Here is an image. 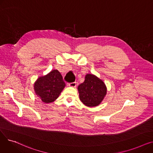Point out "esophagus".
Masks as SVG:
<instances>
[{
	"instance_id": "esophagus-1",
	"label": "esophagus",
	"mask_w": 153,
	"mask_h": 153,
	"mask_svg": "<svg viewBox=\"0 0 153 153\" xmlns=\"http://www.w3.org/2000/svg\"><path fill=\"white\" fill-rule=\"evenodd\" d=\"M69 85L70 87H75L76 86V82H72V83H70L69 84Z\"/></svg>"
}]
</instances>
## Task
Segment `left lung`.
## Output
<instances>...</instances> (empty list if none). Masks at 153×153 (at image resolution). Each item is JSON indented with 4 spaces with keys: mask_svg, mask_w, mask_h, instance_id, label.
<instances>
[{
    "mask_svg": "<svg viewBox=\"0 0 153 153\" xmlns=\"http://www.w3.org/2000/svg\"><path fill=\"white\" fill-rule=\"evenodd\" d=\"M79 98L87 107L99 105L107 94V87L104 82L94 74H87L85 81L78 86Z\"/></svg>",
    "mask_w": 153,
    "mask_h": 153,
    "instance_id": "left-lung-1",
    "label": "left lung"
}]
</instances>
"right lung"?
I'll return each instance as SVG.
<instances>
[{"instance_id":"add662e5","label":"right lung","mask_w":153,"mask_h":153,"mask_svg":"<svg viewBox=\"0 0 153 153\" xmlns=\"http://www.w3.org/2000/svg\"><path fill=\"white\" fill-rule=\"evenodd\" d=\"M66 86L58 70H53L46 76L39 77L34 84L35 94L45 103H51L57 99Z\"/></svg>"}]
</instances>
